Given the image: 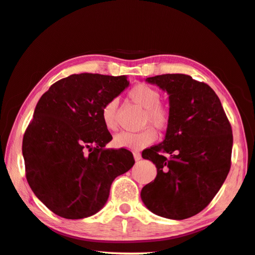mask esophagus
Returning a JSON list of instances; mask_svg holds the SVG:
<instances>
[{
  "label": "esophagus",
  "instance_id": "esophagus-1",
  "mask_svg": "<svg viewBox=\"0 0 255 255\" xmlns=\"http://www.w3.org/2000/svg\"><path fill=\"white\" fill-rule=\"evenodd\" d=\"M134 159H135V161H139L140 159H142V155H140L139 152H134Z\"/></svg>",
  "mask_w": 255,
  "mask_h": 255
}]
</instances>
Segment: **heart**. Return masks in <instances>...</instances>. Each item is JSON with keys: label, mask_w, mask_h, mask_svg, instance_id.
<instances>
[{"label": "heart", "mask_w": 255, "mask_h": 255, "mask_svg": "<svg viewBox=\"0 0 255 255\" xmlns=\"http://www.w3.org/2000/svg\"><path fill=\"white\" fill-rule=\"evenodd\" d=\"M128 98L137 106L144 109L143 125H152L159 130H165L171 123V112L169 109L160 103L161 95L155 88L146 84L135 85L128 92ZM117 109L118 100L112 99L104 104L101 112L103 125L109 130L117 129ZM157 134L154 128L147 127L138 132L123 131L113 137V145L118 148H126L130 151H139L154 143Z\"/></svg>", "instance_id": "b5f03b06"}]
</instances>
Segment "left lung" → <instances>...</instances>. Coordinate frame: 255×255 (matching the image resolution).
Masks as SVG:
<instances>
[{
	"instance_id": "left-lung-1",
	"label": "left lung",
	"mask_w": 255,
	"mask_h": 255,
	"mask_svg": "<svg viewBox=\"0 0 255 255\" xmlns=\"http://www.w3.org/2000/svg\"><path fill=\"white\" fill-rule=\"evenodd\" d=\"M169 95L171 123L162 143L144 149L155 164V179L140 192L155 215L183 220L201 212L227 178L233 130L215 91L191 76L167 74L146 78Z\"/></svg>"
}]
</instances>
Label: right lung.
<instances>
[{
    "instance_id": "right-lung-1",
    "label": "right lung",
    "mask_w": 255,
    "mask_h": 255,
    "mask_svg": "<svg viewBox=\"0 0 255 255\" xmlns=\"http://www.w3.org/2000/svg\"><path fill=\"white\" fill-rule=\"evenodd\" d=\"M129 82L126 76L71 75L39 99L22 139L26 178L46 207L66 219L95 215L112 181L135 163L126 148H106L112 136L102 108Z\"/></svg>"
}]
</instances>
